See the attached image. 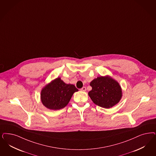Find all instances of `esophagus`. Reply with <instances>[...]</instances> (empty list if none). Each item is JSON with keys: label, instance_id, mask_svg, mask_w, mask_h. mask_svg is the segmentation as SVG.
Segmentation results:
<instances>
[{"label": "esophagus", "instance_id": "obj_1", "mask_svg": "<svg viewBox=\"0 0 156 156\" xmlns=\"http://www.w3.org/2000/svg\"><path fill=\"white\" fill-rule=\"evenodd\" d=\"M86 87H85V86H83V87H82V88L81 89V91H86Z\"/></svg>", "mask_w": 156, "mask_h": 156}]
</instances>
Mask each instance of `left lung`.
<instances>
[{
  "label": "left lung",
  "instance_id": "left-lung-1",
  "mask_svg": "<svg viewBox=\"0 0 156 156\" xmlns=\"http://www.w3.org/2000/svg\"><path fill=\"white\" fill-rule=\"evenodd\" d=\"M91 90L88 93L95 104L104 108L112 107L120 100L122 94L118 82L109 76H99L90 83Z\"/></svg>",
  "mask_w": 156,
  "mask_h": 156
}]
</instances>
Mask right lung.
Returning <instances> with one entry per match:
<instances>
[{"label": "right lung", "mask_w": 156, "mask_h": 156, "mask_svg": "<svg viewBox=\"0 0 156 156\" xmlns=\"http://www.w3.org/2000/svg\"><path fill=\"white\" fill-rule=\"evenodd\" d=\"M77 91L78 89L74 85L66 84L57 78L43 88L41 93V102L49 109H60L68 104L73 93Z\"/></svg>", "instance_id": "obj_1"}]
</instances>
